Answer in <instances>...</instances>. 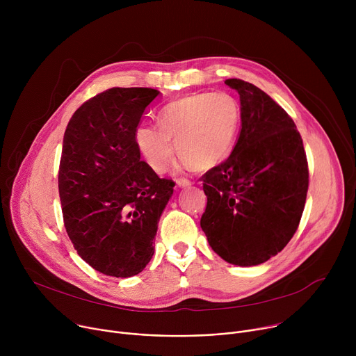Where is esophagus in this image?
Segmentation results:
<instances>
[{"instance_id":"1","label":"esophagus","mask_w":356,"mask_h":356,"mask_svg":"<svg viewBox=\"0 0 356 356\" xmlns=\"http://www.w3.org/2000/svg\"><path fill=\"white\" fill-rule=\"evenodd\" d=\"M176 184H177V187H188V186H191V181L187 179H177Z\"/></svg>"}]
</instances>
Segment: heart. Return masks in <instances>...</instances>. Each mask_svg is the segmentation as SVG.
Wrapping results in <instances>:
<instances>
[{
    "label": "heart",
    "mask_w": 356,
    "mask_h": 356,
    "mask_svg": "<svg viewBox=\"0 0 356 356\" xmlns=\"http://www.w3.org/2000/svg\"><path fill=\"white\" fill-rule=\"evenodd\" d=\"M156 120L159 128L140 124L134 134L136 149L149 168L163 173L176 146L183 166L207 170L231 154L242 113L234 95L202 91L172 101L159 110Z\"/></svg>",
    "instance_id": "heart-1"
}]
</instances>
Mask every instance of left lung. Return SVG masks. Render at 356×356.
I'll use <instances>...</instances> for the list:
<instances>
[{"mask_svg":"<svg viewBox=\"0 0 356 356\" xmlns=\"http://www.w3.org/2000/svg\"><path fill=\"white\" fill-rule=\"evenodd\" d=\"M238 91L241 131L229 158L202 176L207 207L200 225L225 262L257 266L293 238L309 188L302 140L289 114L265 91L228 79Z\"/></svg>","mask_w":356,"mask_h":356,"instance_id":"left-lung-1","label":"left lung"}]
</instances>
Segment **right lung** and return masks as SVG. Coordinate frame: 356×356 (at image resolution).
Returning <instances> with one entry per match:
<instances>
[{
  "label": "right lung",
  "instance_id": "right-lung-1",
  "mask_svg": "<svg viewBox=\"0 0 356 356\" xmlns=\"http://www.w3.org/2000/svg\"><path fill=\"white\" fill-rule=\"evenodd\" d=\"M161 91L113 87L70 118L59 166L65 227L97 272L131 277L154 257V239L175 183L140 161L134 134Z\"/></svg>",
  "mask_w": 356,
  "mask_h": 356
}]
</instances>
